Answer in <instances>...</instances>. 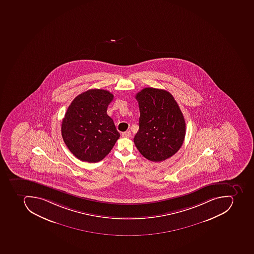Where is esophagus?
I'll list each match as a JSON object with an SVG mask.
<instances>
[{"label":"esophagus","instance_id":"1","mask_svg":"<svg viewBox=\"0 0 254 254\" xmlns=\"http://www.w3.org/2000/svg\"><path fill=\"white\" fill-rule=\"evenodd\" d=\"M122 136L124 137H130V136H131V133H130V131H129V130H127V131L123 132Z\"/></svg>","mask_w":254,"mask_h":254}]
</instances>
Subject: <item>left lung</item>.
<instances>
[{"label":"left lung","instance_id":"obj_1","mask_svg":"<svg viewBox=\"0 0 254 254\" xmlns=\"http://www.w3.org/2000/svg\"><path fill=\"white\" fill-rule=\"evenodd\" d=\"M139 106V130L133 142L141 154L153 162L172 157L181 148L186 123L173 96L161 89L147 87L135 96Z\"/></svg>","mask_w":254,"mask_h":254}]
</instances>
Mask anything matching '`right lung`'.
Masks as SVG:
<instances>
[{"label":"right lung","instance_id":"right-lung-1","mask_svg":"<svg viewBox=\"0 0 254 254\" xmlns=\"http://www.w3.org/2000/svg\"><path fill=\"white\" fill-rule=\"evenodd\" d=\"M113 94L91 89L77 96L69 105L61 124L65 145L82 161L103 160L121 136L107 109Z\"/></svg>","mask_w":254,"mask_h":254}]
</instances>
